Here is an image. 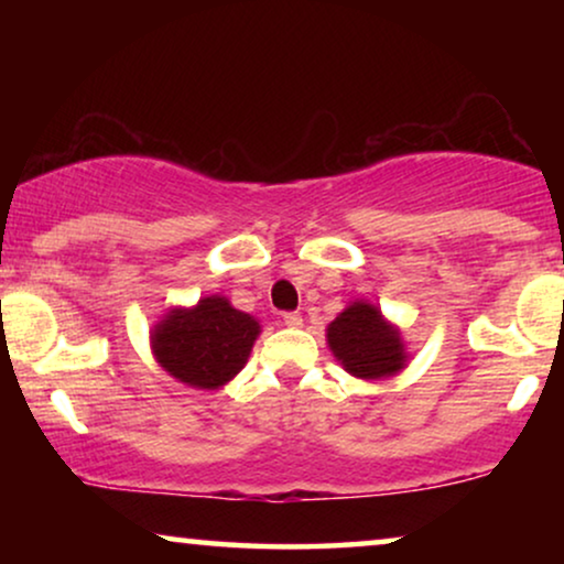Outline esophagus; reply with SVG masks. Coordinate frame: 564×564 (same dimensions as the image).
<instances>
[{"mask_svg":"<svg viewBox=\"0 0 564 564\" xmlns=\"http://www.w3.org/2000/svg\"><path fill=\"white\" fill-rule=\"evenodd\" d=\"M282 321H284V326H292V328L303 326V315L295 313V311H290V313H282Z\"/></svg>","mask_w":564,"mask_h":564,"instance_id":"34e87169","label":"esophagus"}]
</instances>
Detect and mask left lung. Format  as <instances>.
<instances>
[{
    "instance_id": "1",
    "label": "left lung",
    "mask_w": 564,
    "mask_h": 564,
    "mask_svg": "<svg viewBox=\"0 0 564 564\" xmlns=\"http://www.w3.org/2000/svg\"><path fill=\"white\" fill-rule=\"evenodd\" d=\"M328 344L346 372L361 380L395 375L403 369V344L377 307L354 303L328 326Z\"/></svg>"
}]
</instances>
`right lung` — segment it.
<instances>
[{
	"mask_svg": "<svg viewBox=\"0 0 564 564\" xmlns=\"http://www.w3.org/2000/svg\"><path fill=\"white\" fill-rule=\"evenodd\" d=\"M259 323L226 297H205L192 311H172L153 334L161 367L192 388L215 390L241 372Z\"/></svg>",
	"mask_w": 564,
	"mask_h": 564,
	"instance_id": "add662e5",
	"label": "right lung"
}]
</instances>
